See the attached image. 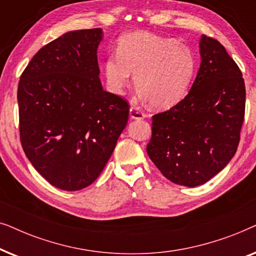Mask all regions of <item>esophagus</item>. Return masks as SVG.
Wrapping results in <instances>:
<instances>
[{"instance_id":"34e87169","label":"esophagus","mask_w":256,"mask_h":256,"mask_svg":"<svg viewBox=\"0 0 256 256\" xmlns=\"http://www.w3.org/2000/svg\"><path fill=\"white\" fill-rule=\"evenodd\" d=\"M129 115H130V118H134V120H142V118H146V114L143 113L142 110H140V108L136 106H130Z\"/></svg>"}]
</instances>
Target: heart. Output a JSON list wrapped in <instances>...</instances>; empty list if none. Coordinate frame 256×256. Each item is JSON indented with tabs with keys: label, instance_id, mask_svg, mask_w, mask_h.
Masks as SVG:
<instances>
[{
	"label": "heart",
	"instance_id": "1",
	"mask_svg": "<svg viewBox=\"0 0 256 256\" xmlns=\"http://www.w3.org/2000/svg\"><path fill=\"white\" fill-rule=\"evenodd\" d=\"M194 72L196 57L188 45L146 31L121 37L116 54L104 62L112 92L121 94L135 74L140 96L160 110L176 106L186 96Z\"/></svg>",
	"mask_w": 256,
	"mask_h": 256
}]
</instances>
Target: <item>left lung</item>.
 I'll use <instances>...</instances> for the list:
<instances>
[{
  "mask_svg": "<svg viewBox=\"0 0 256 256\" xmlns=\"http://www.w3.org/2000/svg\"><path fill=\"white\" fill-rule=\"evenodd\" d=\"M202 62L188 96L152 116L146 152L174 184L194 188L214 177L238 149L246 88L239 66L212 37L200 38Z\"/></svg>",
  "mask_w": 256,
  "mask_h": 256,
  "instance_id": "obj_1",
  "label": "left lung"
}]
</instances>
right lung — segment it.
<instances>
[{"mask_svg": "<svg viewBox=\"0 0 256 256\" xmlns=\"http://www.w3.org/2000/svg\"><path fill=\"white\" fill-rule=\"evenodd\" d=\"M101 40L100 28L64 34L34 56L18 82L23 150L60 190H82L99 177L128 122L129 104L101 86Z\"/></svg>", "mask_w": 256, "mask_h": 256, "instance_id": "obj_1", "label": "right lung"}]
</instances>
